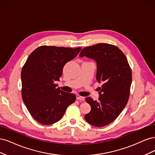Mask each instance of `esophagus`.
Returning <instances> with one entry per match:
<instances>
[{
	"mask_svg": "<svg viewBox=\"0 0 155 155\" xmlns=\"http://www.w3.org/2000/svg\"><path fill=\"white\" fill-rule=\"evenodd\" d=\"M76 98H77V100H82V101H85V97H83V96H79V95H76Z\"/></svg>",
	"mask_w": 155,
	"mask_h": 155,
	"instance_id": "obj_1",
	"label": "esophagus"
}]
</instances>
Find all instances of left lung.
<instances>
[{"mask_svg": "<svg viewBox=\"0 0 155 155\" xmlns=\"http://www.w3.org/2000/svg\"><path fill=\"white\" fill-rule=\"evenodd\" d=\"M79 57L96 62V79L101 83L98 101L88 97L91 110L85 115L88 124L104 127L112 123L127 104L132 83V72L124 54L117 46L99 43L84 48Z\"/></svg>", "mask_w": 155, "mask_h": 155, "instance_id": "8db88e82", "label": "left lung"}]
</instances>
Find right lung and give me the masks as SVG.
<instances>
[{"instance_id":"1","label":"right lung","mask_w":155,"mask_h":155,"mask_svg":"<svg viewBox=\"0 0 155 155\" xmlns=\"http://www.w3.org/2000/svg\"><path fill=\"white\" fill-rule=\"evenodd\" d=\"M81 48L41 46L28 58L21 71L22 97L31 116L50 125L62 118L76 96L57 87L63 67L79 54Z\"/></svg>"}]
</instances>
